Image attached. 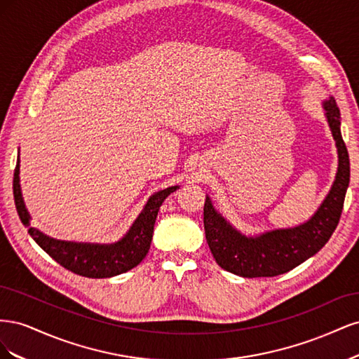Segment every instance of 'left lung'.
Masks as SVG:
<instances>
[{
  "mask_svg": "<svg viewBox=\"0 0 359 359\" xmlns=\"http://www.w3.org/2000/svg\"><path fill=\"white\" fill-rule=\"evenodd\" d=\"M323 107L339 149V172L327 199L307 223L247 238L235 231L206 198L203 206L206 243L215 262L223 269L247 278L276 277L301 265L328 243L341 217L351 180V163L340 132V109L334 97H330Z\"/></svg>",
  "mask_w": 359,
  "mask_h": 359,
  "instance_id": "1",
  "label": "left lung"
}]
</instances>
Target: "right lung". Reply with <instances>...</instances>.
Listing matches in <instances>:
<instances>
[{
    "mask_svg": "<svg viewBox=\"0 0 359 359\" xmlns=\"http://www.w3.org/2000/svg\"><path fill=\"white\" fill-rule=\"evenodd\" d=\"M177 189V186L169 187L153 194L145 205L144 211L140 212L137 220L132 226V229L128 231L121 241L111 245L78 244L53 240V238H49L34 229V227H31L29 214L24 205L22 193H20L19 186V157L13 177V196L16 210L20 222L24 223L25 227H28V233L32 236V240L61 266L72 271L74 274L88 278L114 277L126 273V271L142 262L149 250L151 240H153L154 223L160 206L169 194Z\"/></svg>",
    "mask_w": 359,
    "mask_h": 359,
    "instance_id": "add662e5",
    "label": "right lung"
}]
</instances>
